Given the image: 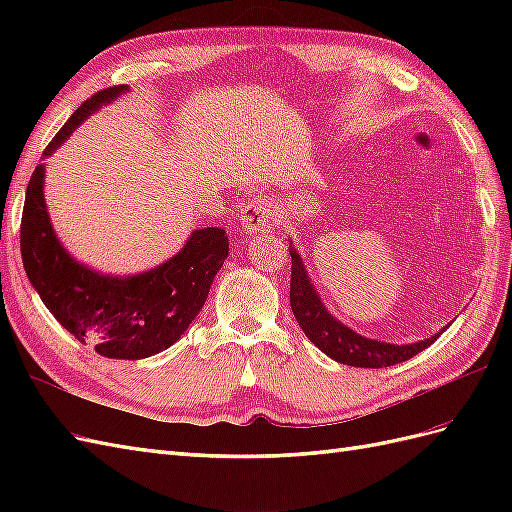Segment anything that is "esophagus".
<instances>
[{"instance_id": "34e87169", "label": "esophagus", "mask_w": 512, "mask_h": 512, "mask_svg": "<svg viewBox=\"0 0 512 512\" xmlns=\"http://www.w3.org/2000/svg\"><path fill=\"white\" fill-rule=\"evenodd\" d=\"M273 226V209L267 200H250L241 211V228L247 235H256V232H267Z\"/></svg>"}]
</instances>
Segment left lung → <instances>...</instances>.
<instances>
[{
	"instance_id": "obj_1",
	"label": "left lung",
	"mask_w": 512,
	"mask_h": 512,
	"mask_svg": "<svg viewBox=\"0 0 512 512\" xmlns=\"http://www.w3.org/2000/svg\"><path fill=\"white\" fill-rule=\"evenodd\" d=\"M290 258H292V271H290V307L292 314L297 318L299 327L307 335L309 342L320 348L324 354L331 356L333 361L344 363L350 367H389L404 363L412 359L414 354L429 348L436 339L448 329V324L438 333H433L421 342L412 344H389L380 342V339H371L361 333L352 331L348 324L337 320L327 305L322 303L316 286L312 284V277L307 273L305 262L297 247L292 243L288 245Z\"/></svg>"
}]
</instances>
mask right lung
<instances>
[{
	"instance_id": "1",
	"label": "right lung",
	"mask_w": 512,
	"mask_h": 512,
	"mask_svg": "<svg viewBox=\"0 0 512 512\" xmlns=\"http://www.w3.org/2000/svg\"><path fill=\"white\" fill-rule=\"evenodd\" d=\"M130 91L117 85L85 100L46 145L42 160L64 145L89 115ZM40 162L27 183L21 220V256L29 282L46 309L79 342L108 359L138 361L173 346L203 309L213 277L228 256L222 228L190 232L181 250L162 265L136 275L87 267L59 241L44 200Z\"/></svg>"
}]
</instances>
